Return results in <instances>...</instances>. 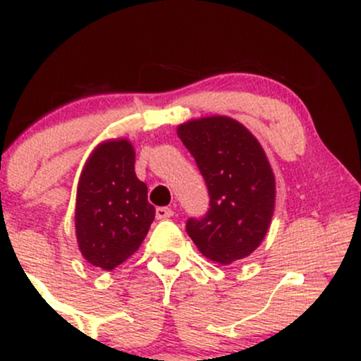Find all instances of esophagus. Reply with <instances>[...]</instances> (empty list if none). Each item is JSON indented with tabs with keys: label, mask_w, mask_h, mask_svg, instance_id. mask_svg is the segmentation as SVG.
I'll return each mask as SVG.
<instances>
[{
	"label": "esophagus",
	"mask_w": 361,
	"mask_h": 361,
	"mask_svg": "<svg viewBox=\"0 0 361 361\" xmlns=\"http://www.w3.org/2000/svg\"><path fill=\"white\" fill-rule=\"evenodd\" d=\"M156 217L159 219V221H166V219H171L173 217V209H169V207H157Z\"/></svg>",
	"instance_id": "1"
}]
</instances>
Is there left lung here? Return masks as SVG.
Listing matches in <instances>:
<instances>
[{
	"instance_id": "obj_1",
	"label": "left lung",
	"mask_w": 361,
	"mask_h": 361,
	"mask_svg": "<svg viewBox=\"0 0 361 361\" xmlns=\"http://www.w3.org/2000/svg\"><path fill=\"white\" fill-rule=\"evenodd\" d=\"M176 132L210 193L209 214L190 219L186 233L205 258L224 267L247 258L263 243L275 212L276 183L267 152L226 115L186 120Z\"/></svg>"
}]
</instances>
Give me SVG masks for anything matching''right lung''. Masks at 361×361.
Segmentation results:
<instances>
[{"mask_svg":"<svg viewBox=\"0 0 361 361\" xmlns=\"http://www.w3.org/2000/svg\"><path fill=\"white\" fill-rule=\"evenodd\" d=\"M135 151L126 137L103 140L81 169L74 209L78 247L102 270H114L139 250L156 209L135 175Z\"/></svg>","mask_w":361,"mask_h":361,"instance_id":"add662e5","label":"right lung"}]
</instances>
